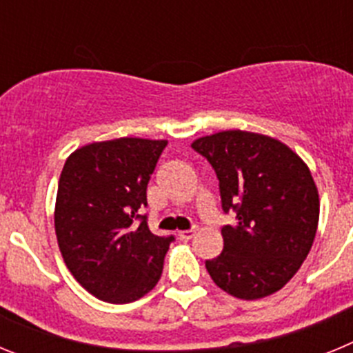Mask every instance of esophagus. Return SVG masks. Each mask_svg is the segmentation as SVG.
<instances>
[{
    "instance_id": "34e87169",
    "label": "esophagus",
    "mask_w": 353,
    "mask_h": 353,
    "mask_svg": "<svg viewBox=\"0 0 353 353\" xmlns=\"http://www.w3.org/2000/svg\"><path fill=\"white\" fill-rule=\"evenodd\" d=\"M180 240H191L192 236L196 235V228H191V230H183V232L176 233Z\"/></svg>"
}]
</instances>
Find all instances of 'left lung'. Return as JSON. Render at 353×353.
Here are the masks:
<instances>
[{
  "label": "left lung",
  "mask_w": 353,
  "mask_h": 353,
  "mask_svg": "<svg viewBox=\"0 0 353 353\" xmlns=\"http://www.w3.org/2000/svg\"><path fill=\"white\" fill-rule=\"evenodd\" d=\"M219 180L224 248L205 261L214 283L242 301L279 292L310 254L320 198L310 168L288 145L265 134L221 130L191 143Z\"/></svg>",
  "instance_id": "left-lung-1"
}]
</instances>
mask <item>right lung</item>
<instances>
[{
    "instance_id": "1",
    "label": "right lung",
    "mask_w": 353,
    "mask_h": 353,
    "mask_svg": "<svg viewBox=\"0 0 353 353\" xmlns=\"http://www.w3.org/2000/svg\"><path fill=\"white\" fill-rule=\"evenodd\" d=\"M166 145L145 138L95 141L65 161L54 205L58 248L76 281L99 301H138L161 279L173 236L150 232L139 208Z\"/></svg>"
}]
</instances>
